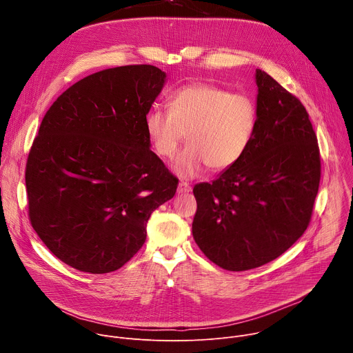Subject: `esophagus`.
<instances>
[{
	"label": "esophagus",
	"instance_id": "obj_1",
	"mask_svg": "<svg viewBox=\"0 0 353 353\" xmlns=\"http://www.w3.org/2000/svg\"><path fill=\"white\" fill-rule=\"evenodd\" d=\"M190 191H191V185L187 181H180L179 183V187H177L179 194H185V192H190Z\"/></svg>",
	"mask_w": 353,
	"mask_h": 353
}]
</instances>
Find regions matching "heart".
<instances>
[{
    "label": "heart",
    "mask_w": 353,
    "mask_h": 353,
    "mask_svg": "<svg viewBox=\"0 0 353 353\" xmlns=\"http://www.w3.org/2000/svg\"><path fill=\"white\" fill-rule=\"evenodd\" d=\"M257 123V105L248 94L204 82L180 88L169 110L152 109L145 119L150 143L166 159L174 157L187 132L190 143L173 165L183 177H196L210 166L214 172L233 168L253 142Z\"/></svg>",
    "instance_id": "heart-1"
}]
</instances>
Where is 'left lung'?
<instances>
[{
	"mask_svg": "<svg viewBox=\"0 0 353 353\" xmlns=\"http://www.w3.org/2000/svg\"><path fill=\"white\" fill-rule=\"evenodd\" d=\"M259 123L253 142L212 183L194 185L192 236L228 271L261 267L307 229L319 192L317 137L300 100L256 71Z\"/></svg>",
	"mask_w": 353,
	"mask_h": 353,
	"instance_id": "8db88e82",
	"label": "left lung"
}]
</instances>
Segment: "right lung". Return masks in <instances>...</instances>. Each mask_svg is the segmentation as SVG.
<instances>
[{
    "mask_svg": "<svg viewBox=\"0 0 353 353\" xmlns=\"http://www.w3.org/2000/svg\"><path fill=\"white\" fill-rule=\"evenodd\" d=\"M166 74L154 65L94 72L43 117L26 163L30 223L52 253L90 274L121 268L179 180L150 150L145 119Z\"/></svg>",
    "mask_w": 353,
    "mask_h": 353,
    "instance_id": "add662e5",
    "label": "right lung"
}]
</instances>
